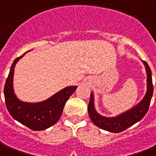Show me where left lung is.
Wrapping results in <instances>:
<instances>
[{
  "label": "left lung",
  "instance_id": "1",
  "mask_svg": "<svg viewBox=\"0 0 156 156\" xmlns=\"http://www.w3.org/2000/svg\"><path fill=\"white\" fill-rule=\"evenodd\" d=\"M147 72V92L144 98L136 106L128 111L115 116V117H105L96 111L94 102V94L91 92L90 98L88 104V113L92 122L99 128L113 133H119L123 131L128 127L145 116L150 106L151 99L153 94V85L151 78V70L146 62L143 61Z\"/></svg>",
  "mask_w": 156,
  "mask_h": 156
}]
</instances>
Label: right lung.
<instances>
[{
    "label": "right lung",
    "mask_w": 156,
    "mask_h": 156,
    "mask_svg": "<svg viewBox=\"0 0 156 156\" xmlns=\"http://www.w3.org/2000/svg\"><path fill=\"white\" fill-rule=\"evenodd\" d=\"M26 53L16 58L11 66L4 88L5 105L10 115L17 122L33 131H43L59 120L66 102L78 87H66L48 99L40 102H25L18 99L14 94L12 84L14 68L19 59Z\"/></svg>",
    "instance_id": "add662e5"
}]
</instances>
